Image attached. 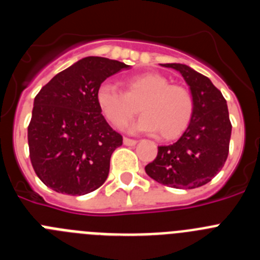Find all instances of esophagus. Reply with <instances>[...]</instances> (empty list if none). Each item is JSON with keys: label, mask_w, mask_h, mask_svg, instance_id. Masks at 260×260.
Segmentation results:
<instances>
[{"label": "esophagus", "mask_w": 260, "mask_h": 260, "mask_svg": "<svg viewBox=\"0 0 260 260\" xmlns=\"http://www.w3.org/2000/svg\"><path fill=\"white\" fill-rule=\"evenodd\" d=\"M123 144H126V146H135L137 141L135 139H130V138H123Z\"/></svg>", "instance_id": "34e87169"}]
</instances>
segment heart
Here are the masks:
<instances>
[{
  "label": "heart",
  "instance_id": "heart-1",
  "mask_svg": "<svg viewBox=\"0 0 260 260\" xmlns=\"http://www.w3.org/2000/svg\"><path fill=\"white\" fill-rule=\"evenodd\" d=\"M125 86L126 92L110 82H104L96 89L99 109L113 126H125L137 114L138 107L143 116L130 126L132 132H158L164 139H173L191 122L192 95L181 84H171L165 75H134L126 80Z\"/></svg>",
  "mask_w": 260,
  "mask_h": 260
}]
</instances>
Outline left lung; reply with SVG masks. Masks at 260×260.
Masks as SVG:
<instances>
[{
	"mask_svg": "<svg viewBox=\"0 0 260 260\" xmlns=\"http://www.w3.org/2000/svg\"><path fill=\"white\" fill-rule=\"evenodd\" d=\"M180 71L194 99V114L176 143L160 146L146 173L174 189H195L210 182L224 167L232 123L222 93L207 77L182 63H161Z\"/></svg>",
	"mask_w": 260,
	"mask_h": 260,
	"instance_id": "1",
	"label": "left lung"
}]
</instances>
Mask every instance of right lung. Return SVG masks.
<instances>
[{"label": "right lung", "mask_w": 260, "mask_h": 260, "mask_svg": "<svg viewBox=\"0 0 260 260\" xmlns=\"http://www.w3.org/2000/svg\"><path fill=\"white\" fill-rule=\"evenodd\" d=\"M128 68L116 59L86 57L53 77L36 95L28 125L29 158L48 187L84 195L105 182L110 156L122 137L99 109L96 89Z\"/></svg>", "instance_id": "1"}]
</instances>
